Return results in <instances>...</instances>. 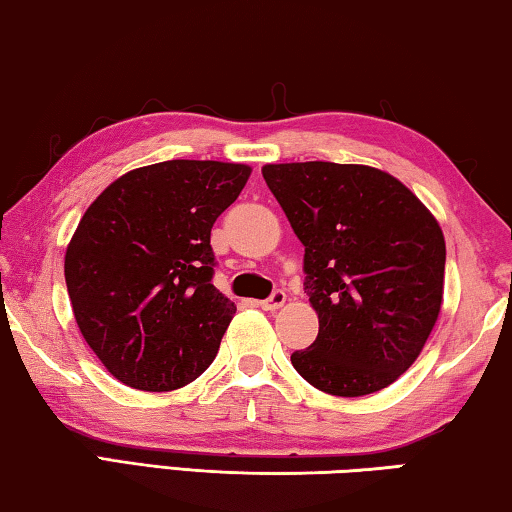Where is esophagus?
Segmentation results:
<instances>
[{
  "label": "esophagus",
  "mask_w": 512,
  "mask_h": 512,
  "mask_svg": "<svg viewBox=\"0 0 512 512\" xmlns=\"http://www.w3.org/2000/svg\"><path fill=\"white\" fill-rule=\"evenodd\" d=\"M286 299H288L286 292L274 290L270 297L263 299V301H258V304H261V308H265V311H276V308H281L283 304H286Z\"/></svg>",
  "instance_id": "esophagus-1"
}]
</instances>
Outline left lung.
<instances>
[{
  "instance_id": "obj_1",
  "label": "left lung",
  "mask_w": 512,
  "mask_h": 512,
  "mask_svg": "<svg viewBox=\"0 0 512 512\" xmlns=\"http://www.w3.org/2000/svg\"><path fill=\"white\" fill-rule=\"evenodd\" d=\"M263 179L304 245V290L320 317L290 356L317 390L363 397L397 381L442 304L445 236L404 183L367 165H265Z\"/></svg>"
}]
</instances>
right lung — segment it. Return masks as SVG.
<instances>
[{"label": "right lung", "mask_w": 512, "mask_h": 512, "mask_svg": "<svg viewBox=\"0 0 512 512\" xmlns=\"http://www.w3.org/2000/svg\"><path fill=\"white\" fill-rule=\"evenodd\" d=\"M249 165L165 161L99 195L65 251L79 331L117 381L177 390L213 363L236 304L213 286L211 229Z\"/></svg>", "instance_id": "1"}]
</instances>
